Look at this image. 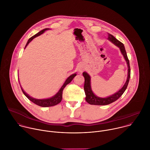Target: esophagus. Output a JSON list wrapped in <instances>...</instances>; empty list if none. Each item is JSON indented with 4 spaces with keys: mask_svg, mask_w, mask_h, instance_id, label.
<instances>
[{
    "mask_svg": "<svg viewBox=\"0 0 150 150\" xmlns=\"http://www.w3.org/2000/svg\"><path fill=\"white\" fill-rule=\"evenodd\" d=\"M83 69H84L83 67H82V66H80V67H79V72H82L83 71Z\"/></svg>",
    "mask_w": 150,
    "mask_h": 150,
    "instance_id": "esophagus-1",
    "label": "esophagus"
}]
</instances>
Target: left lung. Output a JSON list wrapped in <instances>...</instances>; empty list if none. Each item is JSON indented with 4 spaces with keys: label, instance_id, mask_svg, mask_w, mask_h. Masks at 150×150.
<instances>
[{
    "label": "left lung",
    "instance_id": "8db88e82",
    "mask_svg": "<svg viewBox=\"0 0 150 150\" xmlns=\"http://www.w3.org/2000/svg\"><path fill=\"white\" fill-rule=\"evenodd\" d=\"M108 39L112 41L113 43H114L116 46L119 47L121 53L123 55L126 63L127 65L128 68V72H127V80L126 81V83L123 85V87L117 93L114 94L113 95L108 97L107 98H100L96 96L92 91L91 88V83H90V76L87 72H83V76L85 78V83H84V91L85 93V100L87 101V103H88L92 105H108L109 104L115 101H116L118 98H119L123 94V93L125 91L128 83H129L130 76H131V68H130V65H129V60L128 59L125 48L124 47L123 44L120 41H119L117 39H116L113 35H112L108 33Z\"/></svg>",
    "mask_w": 150,
    "mask_h": 150
}]
</instances>
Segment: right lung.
Returning <instances> with one entry per match:
<instances>
[{"label": "right lung", "mask_w": 150, "mask_h": 150, "mask_svg": "<svg viewBox=\"0 0 150 150\" xmlns=\"http://www.w3.org/2000/svg\"><path fill=\"white\" fill-rule=\"evenodd\" d=\"M49 30V28H45L44 30H42L41 31H40L39 33H37L36 34H35L34 35H33V37H31V38H29V40H28V42L27 43L25 47V48L27 46V45L30 43V42L31 41H32V40H33V38H34L35 37L42 34V33H43L46 30ZM76 75V74H72V75H71L70 76H69L67 79L66 80V81L65 82V83H63V85H62V87L60 88V89L59 90V91H58V93L55 95L53 97L50 98H47V99H41V100H40V99H35V98H34L31 97H30V96H28L23 90V88H21V90H22L24 94L33 103H34V104L39 105V106H41V107H45V108H46V107H51V106H53V105H57V104H59V103H60V101H62V94H63V90L64 89V88H65L67 85H68V83H69L72 81V79H74V78Z\"/></svg>", "instance_id": "1"}]
</instances>
